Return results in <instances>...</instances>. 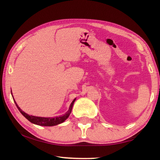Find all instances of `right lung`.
<instances>
[{
  "label": "right lung",
  "mask_w": 160,
  "mask_h": 160,
  "mask_svg": "<svg viewBox=\"0 0 160 160\" xmlns=\"http://www.w3.org/2000/svg\"><path fill=\"white\" fill-rule=\"evenodd\" d=\"M11 94H12V91H11ZM13 98V96H12ZM75 99L72 102L71 104H70V106L69 107V109L68 112L63 114V116H56V117H53V118H51V117H39V116H29L28 113H26L25 112H24L22 110L20 107H18V105L17 104V103L15 101L14 99V102L16 105V107H18V110L20 111V113L22 114L25 117L28 119V121H30L31 123L36 124V125H39V126H56L58 124H60L61 123L64 122L66 119L68 118V116H70V113H71L72 111V106H73V104L75 101Z\"/></svg>",
  "instance_id": "obj_1"
}]
</instances>
